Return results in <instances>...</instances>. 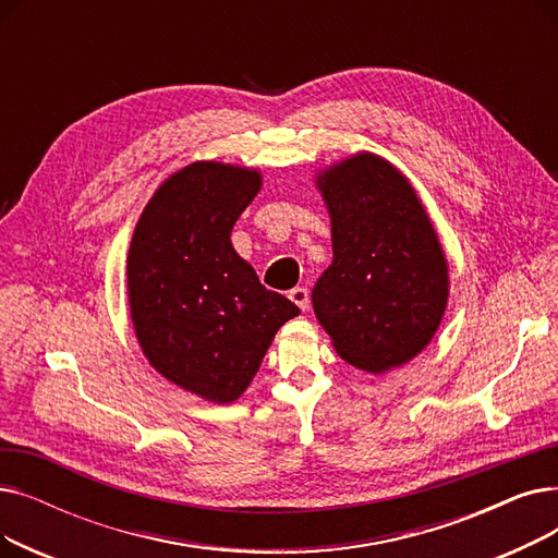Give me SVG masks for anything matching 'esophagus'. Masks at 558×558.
<instances>
[{
	"label": "esophagus",
	"mask_w": 558,
	"mask_h": 558,
	"mask_svg": "<svg viewBox=\"0 0 558 558\" xmlns=\"http://www.w3.org/2000/svg\"><path fill=\"white\" fill-rule=\"evenodd\" d=\"M289 299H291V303L299 305L303 312L310 307V294H307V289H305V287L291 289V291H289Z\"/></svg>",
	"instance_id": "obj_1"
}]
</instances>
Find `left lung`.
Instances as JSON below:
<instances>
[{"label":"left lung","instance_id":"1","mask_svg":"<svg viewBox=\"0 0 558 558\" xmlns=\"http://www.w3.org/2000/svg\"><path fill=\"white\" fill-rule=\"evenodd\" d=\"M332 264L312 291L337 355L379 375L429 345L450 296V267L412 181L387 158L357 151L318 169Z\"/></svg>","mask_w":558,"mask_h":558}]
</instances>
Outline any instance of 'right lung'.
Returning a JSON list of instances; mask_svg holds the SVG:
<instances>
[{
	"label": "right lung",
	"mask_w": 558,
	"mask_h": 558,
	"mask_svg": "<svg viewBox=\"0 0 558 558\" xmlns=\"http://www.w3.org/2000/svg\"><path fill=\"white\" fill-rule=\"evenodd\" d=\"M259 190L255 167L190 162L144 205L129 246L142 355L167 383L215 404L248 389L276 332L301 314L232 248L230 230Z\"/></svg>",
	"instance_id": "1"
}]
</instances>
